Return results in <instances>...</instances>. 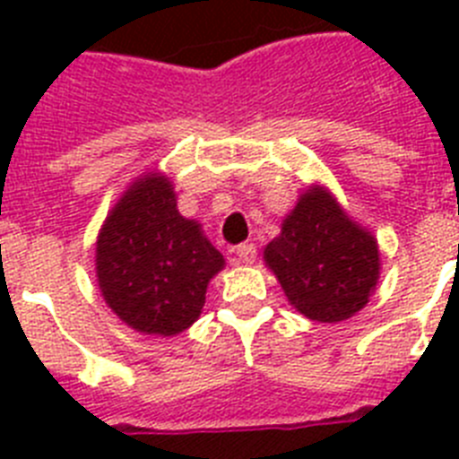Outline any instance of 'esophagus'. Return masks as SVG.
<instances>
[{
  "label": "esophagus",
  "instance_id": "34e87169",
  "mask_svg": "<svg viewBox=\"0 0 459 459\" xmlns=\"http://www.w3.org/2000/svg\"><path fill=\"white\" fill-rule=\"evenodd\" d=\"M237 257L241 264H253L255 257H257V248L253 243H241V246H237Z\"/></svg>",
  "mask_w": 459,
  "mask_h": 459
}]
</instances>
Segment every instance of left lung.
Instances as JSON below:
<instances>
[{
    "label": "left lung",
    "mask_w": 459,
    "mask_h": 459,
    "mask_svg": "<svg viewBox=\"0 0 459 459\" xmlns=\"http://www.w3.org/2000/svg\"><path fill=\"white\" fill-rule=\"evenodd\" d=\"M264 262L296 310L315 322L350 319L366 307L379 280V248L335 197L312 186L282 221Z\"/></svg>",
    "instance_id": "left-lung-1"
}]
</instances>
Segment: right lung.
I'll list each match as a JSON object with an SVG mask.
<instances>
[{
	"label": "right lung",
	"instance_id": "add662e5",
	"mask_svg": "<svg viewBox=\"0 0 459 459\" xmlns=\"http://www.w3.org/2000/svg\"><path fill=\"white\" fill-rule=\"evenodd\" d=\"M225 259L197 221L177 209L168 177L149 172L121 195L96 241V275L117 317L147 335L197 322L209 280Z\"/></svg>",
	"mask_w": 459,
	"mask_h": 459
}]
</instances>
